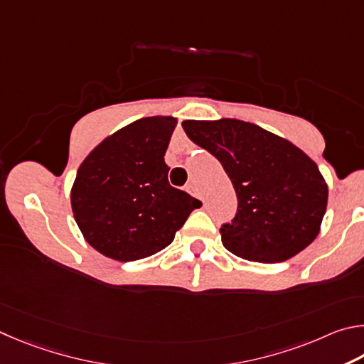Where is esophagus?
Masks as SVG:
<instances>
[{
  "label": "esophagus",
  "mask_w": 364,
  "mask_h": 364,
  "mask_svg": "<svg viewBox=\"0 0 364 364\" xmlns=\"http://www.w3.org/2000/svg\"><path fill=\"white\" fill-rule=\"evenodd\" d=\"M187 192L192 195V196H198V198H200V190H198V187L195 186V183H188Z\"/></svg>",
  "instance_id": "1"
}]
</instances>
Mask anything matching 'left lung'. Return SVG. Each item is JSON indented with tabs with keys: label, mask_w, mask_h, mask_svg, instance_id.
I'll list each match as a JSON object with an SVG mask.
<instances>
[{
	"label": "left lung",
	"mask_w": 364,
	"mask_h": 364,
	"mask_svg": "<svg viewBox=\"0 0 364 364\" xmlns=\"http://www.w3.org/2000/svg\"><path fill=\"white\" fill-rule=\"evenodd\" d=\"M188 139L224 166L238 198L222 245L252 262H284L320 233L328 186L314 159L294 144L252 123L187 119Z\"/></svg>",
	"instance_id": "1"
}]
</instances>
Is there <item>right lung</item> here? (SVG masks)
<instances>
[{"label": "right lung", "mask_w": 364, "mask_h": 364, "mask_svg": "<svg viewBox=\"0 0 364 364\" xmlns=\"http://www.w3.org/2000/svg\"><path fill=\"white\" fill-rule=\"evenodd\" d=\"M176 126L172 117L140 118L102 140L81 163L70 200L95 251L119 262L153 256L201 206L169 186L164 153Z\"/></svg>", "instance_id": "add662e5"}]
</instances>
